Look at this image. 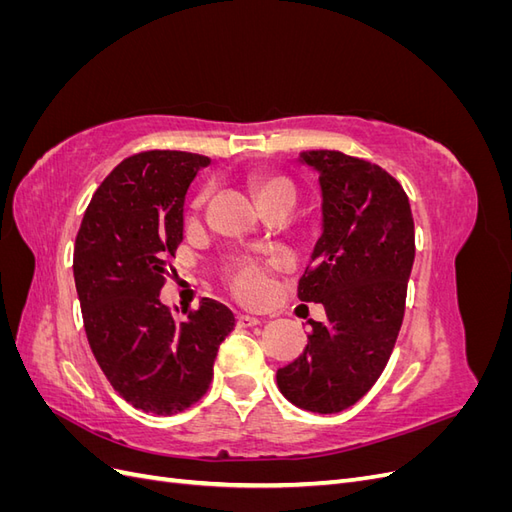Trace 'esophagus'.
<instances>
[{
	"instance_id": "1",
	"label": "esophagus",
	"mask_w": 512,
	"mask_h": 512,
	"mask_svg": "<svg viewBox=\"0 0 512 512\" xmlns=\"http://www.w3.org/2000/svg\"><path fill=\"white\" fill-rule=\"evenodd\" d=\"M254 324H260V318L250 316V314H239V316H237V327H241V329L254 327Z\"/></svg>"
}]
</instances>
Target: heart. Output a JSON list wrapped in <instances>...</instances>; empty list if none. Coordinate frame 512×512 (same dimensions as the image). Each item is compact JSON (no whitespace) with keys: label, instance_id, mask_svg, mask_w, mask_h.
I'll list each match as a JSON object with an SVG mask.
<instances>
[{"label":"heart","instance_id":"b5f03b06","mask_svg":"<svg viewBox=\"0 0 512 512\" xmlns=\"http://www.w3.org/2000/svg\"><path fill=\"white\" fill-rule=\"evenodd\" d=\"M250 188L258 200V205L265 203L269 198L275 196H294L292 185L288 179L280 175H250ZM273 267H284L286 258L284 256H275L271 260ZM235 286L239 290L241 297L245 299H260L267 290V271L258 262H243V265L237 269L235 277Z\"/></svg>","mask_w":512,"mask_h":512}]
</instances>
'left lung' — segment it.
Wrapping results in <instances>:
<instances>
[{
    "label": "left lung",
    "mask_w": 512,
    "mask_h": 512,
    "mask_svg": "<svg viewBox=\"0 0 512 512\" xmlns=\"http://www.w3.org/2000/svg\"><path fill=\"white\" fill-rule=\"evenodd\" d=\"M320 183L322 232L299 282V299L322 303L327 320L299 359L277 369L297 408L335 414L354 406L395 348L414 265V220L404 188L384 168L342 151H303Z\"/></svg>",
    "instance_id": "1"
}]
</instances>
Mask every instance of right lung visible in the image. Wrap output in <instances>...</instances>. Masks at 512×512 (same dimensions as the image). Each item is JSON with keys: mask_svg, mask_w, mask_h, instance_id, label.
I'll list each match as a JSON object with an SVG mask.
<instances>
[{"mask_svg": "<svg viewBox=\"0 0 512 512\" xmlns=\"http://www.w3.org/2000/svg\"><path fill=\"white\" fill-rule=\"evenodd\" d=\"M209 158L145 151L108 175L74 245V282L89 346L113 389L143 412L170 416L203 397L235 314L203 299L183 320L160 290L183 241V205Z\"/></svg>", "mask_w": 512, "mask_h": 512, "instance_id": "right-lung-1", "label": "right lung"}]
</instances>
